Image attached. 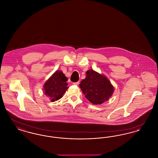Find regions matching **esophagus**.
Segmentation results:
<instances>
[{"label":"esophagus","mask_w":158,"mask_h":158,"mask_svg":"<svg viewBox=\"0 0 158 158\" xmlns=\"http://www.w3.org/2000/svg\"><path fill=\"white\" fill-rule=\"evenodd\" d=\"M73 85H78L79 84V82H74L73 83Z\"/></svg>","instance_id":"34e87169"}]
</instances>
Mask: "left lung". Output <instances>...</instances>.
Listing matches in <instances>:
<instances>
[{"mask_svg":"<svg viewBox=\"0 0 158 158\" xmlns=\"http://www.w3.org/2000/svg\"><path fill=\"white\" fill-rule=\"evenodd\" d=\"M86 98L95 105L101 104L110 98L114 86L109 79L92 69L86 72V76L79 84Z\"/></svg>","mask_w":158,"mask_h":158,"instance_id":"obj_1","label":"left lung"}]
</instances>
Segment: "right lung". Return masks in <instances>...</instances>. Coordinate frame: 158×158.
I'll return each instance as SVG.
<instances>
[{"instance_id":"add662e5","label":"right lung","mask_w":158,"mask_h":158,"mask_svg":"<svg viewBox=\"0 0 158 158\" xmlns=\"http://www.w3.org/2000/svg\"><path fill=\"white\" fill-rule=\"evenodd\" d=\"M68 78L61 71H56L45 83L44 93L52 102H54L62 98L68 89Z\"/></svg>"}]
</instances>
